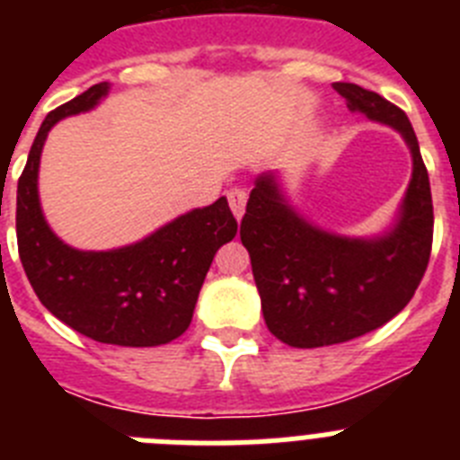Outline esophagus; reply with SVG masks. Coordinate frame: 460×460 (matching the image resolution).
Here are the masks:
<instances>
[{"label":"esophagus","instance_id":"esophagus-1","mask_svg":"<svg viewBox=\"0 0 460 460\" xmlns=\"http://www.w3.org/2000/svg\"><path fill=\"white\" fill-rule=\"evenodd\" d=\"M246 198H249V193H246V189H242V186H233V189L227 190V202H230V209H233V214L237 218L243 217Z\"/></svg>","mask_w":460,"mask_h":460}]
</instances>
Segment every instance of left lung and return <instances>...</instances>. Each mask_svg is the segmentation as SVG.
I'll return each mask as SVG.
<instances>
[{"label":"left lung","instance_id":"8db88e82","mask_svg":"<svg viewBox=\"0 0 460 460\" xmlns=\"http://www.w3.org/2000/svg\"><path fill=\"white\" fill-rule=\"evenodd\" d=\"M350 110L394 126L412 152V181L401 221L382 239H345L299 218L274 177H260L239 237L271 334L292 348H320L364 336L403 311L424 279L433 246L429 172L405 112L352 83H334Z\"/></svg>","mask_w":460,"mask_h":460}]
</instances>
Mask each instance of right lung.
<instances>
[{
  "label": "right lung",
  "instance_id": "right-lung-1",
  "mask_svg": "<svg viewBox=\"0 0 460 460\" xmlns=\"http://www.w3.org/2000/svg\"><path fill=\"white\" fill-rule=\"evenodd\" d=\"M105 93L108 83L93 84L40 124L18 180V253L36 296L55 318L99 343L152 348L189 329L211 260L237 234V221L218 198L126 249L92 253L59 242L40 214V149L57 121L93 108Z\"/></svg>",
  "mask_w": 460,
  "mask_h": 460
}]
</instances>
